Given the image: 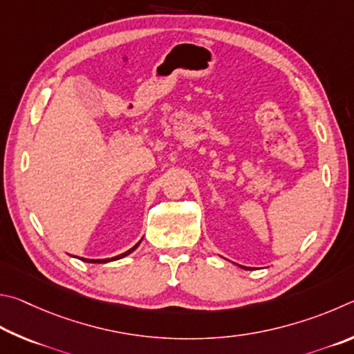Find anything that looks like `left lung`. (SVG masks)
<instances>
[{"instance_id": "left-lung-1", "label": "left lung", "mask_w": 354, "mask_h": 354, "mask_svg": "<svg viewBox=\"0 0 354 354\" xmlns=\"http://www.w3.org/2000/svg\"><path fill=\"white\" fill-rule=\"evenodd\" d=\"M239 268H243V269H249V268H245V266H239Z\"/></svg>"}]
</instances>
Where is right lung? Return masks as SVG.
Here are the masks:
<instances>
[{"mask_svg":"<svg viewBox=\"0 0 354 354\" xmlns=\"http://www.w3.org/2000/svg\"><path fill=\"white\" fill-rule=\"evenodd\" d=\"M141 243V241H140ZM140 243H136L132 249H129L127 252H124V253H121V255H118V257H113V258H105V259H86V258H80L82 259V261H85V263H95V264H105V263H110V261H116V259H121V258H124V257H127V255H130V253H132L136 247L140 245Z\"/></svg>","mask_w":354,"mask_h":354,"instance_id":"right-lung-1","label":"right lung"}]
</instances>
